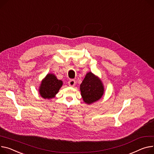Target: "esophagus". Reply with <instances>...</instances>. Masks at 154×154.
Instances as JSON below:
<instances>
[{
    "label": "esophagus",
    "instance_id": "34e87169",
    "mask_svg": "<svg viewBox=\"0 0 154 154\" xmlns=\"http://www.w3.org/2000/svg\"><path fill=\"white\" fill-rule=\"evenodd\" d=\"M68 84L70 87H74L75 85V81L74 79H71L68 82Z\"/></svg>",
    "mask_w": 154,
    "mask_h": 154
}]
</instances>
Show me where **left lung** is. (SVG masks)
<instances>
[{
  "instance_id": "1",
  "label": "left lung",
  "mask_w": 154,
  "mask_h": 154,
  "mask_svg": "<svg viewBox=\"0 0 154 154\" xmlns=\"http://www.w3.org/2000/svg\"><path fill=\"white\" fill-rule=\"evenodd\" d=\"M80 89L83 100L88 105L100 100L104 94V87L101 80L91 72L86 74Z\"/></svg>"
}]
</instances>
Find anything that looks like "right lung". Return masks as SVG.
Returning a JSON list of instances; mask_svg holds the SVG:
<instances>
[{
    "mask_svg": "<svg viewBox=\"0 0 154 154\" xmlns=\"http://www.w3.org/2000/svg\"><path fill=\"white\" fill-rule=\"evenodd\" d=\"M62 85V80H58L53 74H48L41 83L39 94L45 99L54 98Z\"/></svg>",
    "mask_w": 154,
    "mask_h": 154,
    "instance_id": "1",
    "label": "right lung"
}]
</instances>
